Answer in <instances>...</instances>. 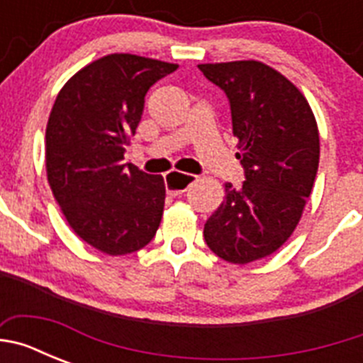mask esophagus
I'll return each instance as SVG.
<instances>
[{"mask_svg": "<svg viewBox=\"0 0 363 363\" xmlns=\"http://www.w3.org/2000/svg\"><path fill=\"white\" fill-rule=\"evenodd\" d=\"M194 179H196V176L185 174V172L179 171H171L165 174V189L172 196H179V194H184L194 184Z\"/></svg>", "mask_w": 363, "mask_h": 363, "instance_id": "obj_1", "label": "esophagus"}]
</instances>
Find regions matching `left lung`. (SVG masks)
Here are the masks:
<instances>
[{"mask_svg":"<svg viewBox=\"0 0 363 363\" xmlns=\"http://www.w3.org/2000/svg\"><path fill=\"white\" fill-rule=\"evenodd\" d=\"M225 92L236 158L245 171L203 227L211 251L249 264L284 245L300 221L318 172V125L306 96L278 70L255 60L198 65Z\"/></svg>","mask_w":363,"mask_h":363,"instance_id":"1","label":"left lung"}]
</instances>
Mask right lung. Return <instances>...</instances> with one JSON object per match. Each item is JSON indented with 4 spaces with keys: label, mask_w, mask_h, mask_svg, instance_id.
<instances>
[{
    "label": "right lung",
    "mask_w": 363,
    "mask_h": 363,
    "mask_svg": "<svg viewBox=\"0 0 363 363\" xmlns=\"http://www.w3.org/2000/svg\"><path fill=\"white\" fill-rule=\"evenodd\" d=\"M178 69L134 54H108L63 85L45 133L47 179L69 225L108 256L130 255L158 230L162 176L123 163L142 120L145 94Z\"/></svg>",
    "instance_id": "right-lung-1"
}]
</instances>
